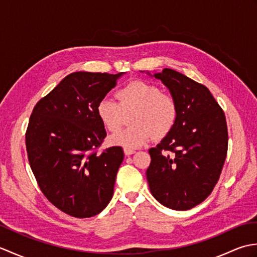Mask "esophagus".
I'll list each match as a JSON object with an SVG mask.
<instances>
[{
    "instance_id": "34e87169",
    "label": "esophagus",
    "mask_w": 257,
    "mask_h": 257,
    "mask_svg": "<svg viewBox=\"0 0 257 257\" xmlns=\"http://www.w3.org/2000/svg\"><path fill=\"white\" fill-rule=\"evenodd\" d=\"M123 152H124V155L125 156H132V155H134L135 154V150L134 149H129V148H124L123 149Z\"/></svg>"
}]
</instances>
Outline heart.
Masks as SVG:
<instances>
[{"label": "heart", "instance_id": "1", "mask_svg": "<svg viewBox=\"0 0 257 257\" xmlns=\"http://www.w3.org/2000/svg\"><path fill=\"white\" fill-rule=\"evenodd\" d=\"M117 101L102 98L96 112L103 127L111 133L123 123L124 114L132 113L133 125L112 135L110 143L124 148H139L154 136L162 139L170 134L177 123L179 107L176 98L162 92L160 87L143 80H134L116 92Z\"/></svg>", "mask_w": 257, "mask_h": 257}]
</instances>
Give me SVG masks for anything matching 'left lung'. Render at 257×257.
Here are the masks:
<instances>
[{"instance_id":"obj_1","label":"left lung","mask_w":257,"mask_h":257,"mask_svg":"<svg viewBox=\"0 0 257 257\" xmlns=\"http://www.w3.org/2000/svg\"><path fill=\"white\" fill-rule=\"evenodd\" d=\"M154 76L176 98L179 116L170 134L149 150L147 180L162 205L190 210L219 181L227 154L225 114L204 85L170 68Z\"/></svg>"}]
</instances>
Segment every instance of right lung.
<instances>
[{
	"mask_svg": "<svg viewBox=\"0 0 257 257\" xmlns=\"http://www.w3.org/2000/svg\"><path fill=\"white\" fill-rule=\"evenodd\" d=\"M122 74H69L33 109L25 135L31 169L47 200L70 216H95L112 198L123 150L97 154L107 134L96 107Z\"/></svg>",
	"mask_w": 257,
	"mask_h": 257,
	"instance_id": "add662e5",
	"label": "right lung"
}]
</instances>
